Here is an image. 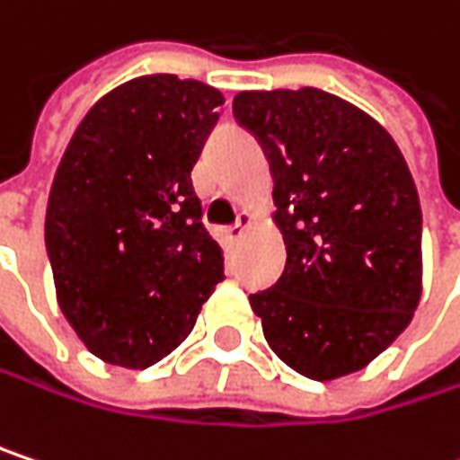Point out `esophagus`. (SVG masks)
<instances>
[{
  "mask_svg": "<svg viewBox=\"0 0 460 460\" xmlns=\"http://www.w3.org/2000/svg\"><path fill=\"white\" fill-rule=\"evenodd\" d=\"M250 224H252V216H250V213H244V210H242V213H239V216H236V224H231V226H226V229H224V234H226V236H229L231 242H236V239H239V236H242V231L247 229V226H250Z\"/></svg>",
  "mask_w": 460,
  "mask_h": 460,
  "instance_id": "esophagus-1",
  "label": "esophagus"
}]
</instances>
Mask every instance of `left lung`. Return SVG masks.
Returning <instances> with one entry per match:
<instances>
[{
    "label": "left lung",
    "instance_id": "obj_1",
    "mask_svg": "<svg viewBox=\"0 0 460 460\" xmlns=\"http://www.w3.org/2000/svg\"><path fill=\"white\" fill-rule=\"evenodd\" d=\"M234 118L263 146L287 266L250 295L271 350L308 379L363 368L421 297V205L393 137L321 89L242 92Z\"/></svg>",
    "mask_w": 460,
    "mask_h": 460
}]
</instances>
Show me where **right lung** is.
I'll use <instances>...</instances> for the list:
<instances>
[{"mask_svg":"<svg viewBox=\"0 0 460 460\" xmlns=\"http://www.w3.org/2000/svg\"><path fill=\"white\" fill-rule=\"evenodd\" d=\"M218 89L142 75L86 112L47 205L58 303L112 366L149 368L176 350L224 281L191 168L218 123Z\"/></svg>","mask_w":460,"mask_h":460,"instance_id":"right-lung-1","label":"right lung"}]
</instances>
